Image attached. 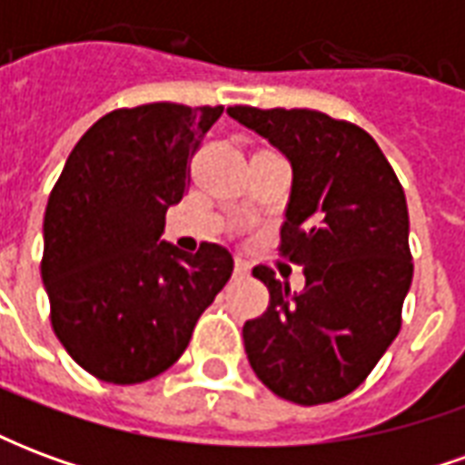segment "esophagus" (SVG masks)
<instances>
[{
  "label": "esophagus",
  "mask_w": 465,
  "mask_h": 465,
  "mask_svg": "<svg viewBox=\"0 0 465 465\" xmlns=\"http://www.w3.org/2000/svg\"><path fill=\"white\" fill-rule=\"evenodd\" d=\"M252 272V266H249V262H246V259H239V256H236V262H233V273H236V276H246V273Z\"/></svg>",
  "instance_id": "obj_1"
}]
</instances>
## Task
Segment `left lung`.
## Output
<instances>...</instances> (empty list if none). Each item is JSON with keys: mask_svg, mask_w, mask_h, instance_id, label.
<instances>
[{"mask_svg": "<svg viewBox=\"0 0 465 465\" xmlns=\"http://www.w3.org/2000/svg\"><path fill=\"white\" fill-rule=\"evenodd\" d=\"M226 114L292 163L282 252L306 279L292 293L272 269H253L269 309L243 323L249 363L286 401L343 399L399 336L413 279L403 189L356 124L313 109L229 106Z\"/></svg>", "mask_w": 465, "mask_h": 465, "instance_id": "left-lung-1", "label": "left lung"}]
</instances>
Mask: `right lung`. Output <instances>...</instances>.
<instances>
[{
  "label": "right lung",
  "mask_w": 465,
  "mask_h": 465,
  "mask_svg": "<svg viewBox=\"0 0 465 465\" xmlns=\"http://www.w3.org/2000/svg\"><path fill=\"white\" fill-rule=\"evenodd\" d=\"M222 112L169 102L116 109L79 139L52 189L42 259L52 326L106 383H142L176 363L232 279L229 249L203 242L186 253L162 239Z\"/></svg>",
  "instance_id": "1"
}]
</instances>
